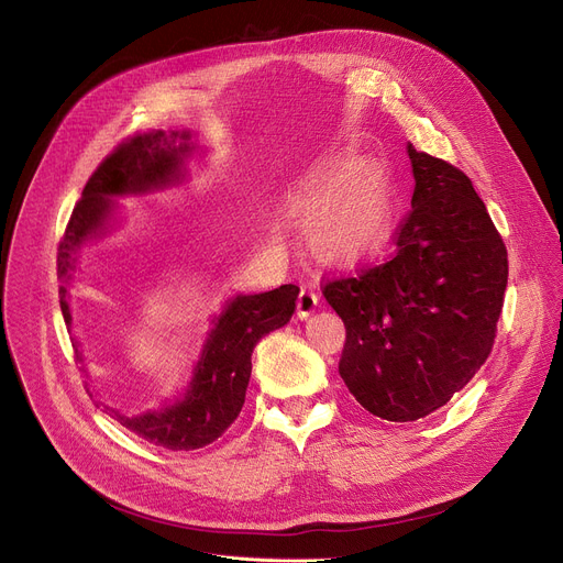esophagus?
<instances>
[{"label":"esophagus","mask_w":563,"mask_h":563,"mask_svg":"<svg viewBox=\"0 0 563 563\" xmlns=\"http://www.w3.org/2000/svg\"><path fill=\"white\" fill-rule=\"evenodd\" d=\"M317 303H319L317 291L310 289V287H303V289L299 291V299H297V314H299L301 319H306L310 312H314Z\"/></svg>","instance_id":"34e87169"}]
</instances>
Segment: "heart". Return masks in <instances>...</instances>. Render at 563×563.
Here are the masks:
<instances>
[{
    "label": "heart",
    "mask_w": 563,
    "mask_h": 563,
    "mask_svg": "<svg viewBox=\"0 0 563 563\" xmlns=\"http://www.w3.org/2000/svg\"><path fill=\"white\" fill-rule=\"evenodd\" d=\"M312 253L338 266L372 255L390 232L393 194L376 166L342 162L294 200Z\"/></svg>",
    "instance_id": "1"
}]
</instances>
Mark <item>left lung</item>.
I'll list each match as a JSON object with an SVG mask.
<instances>
[{
	"label": "left lung",
	"instance_id": "obj_1",
	"mask_svg": "<svg viewBox=\"0 0 563 563\" xmlns=\"http://www.w3.org/2000/svg\"><path fill=\"white\" fill-rule=\"evenodd\" d=\"M416 177L388 262L323 280L342 317L340 376L372 416L412 422L486 363L509 276L507 246L470 177L408 143Z\"/></svg>",
	"mask_w": 563,
	"mask_h": 563
}]
</instances>
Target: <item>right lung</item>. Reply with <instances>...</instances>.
Here are the masks:
<instances>
[{"instance_id": "1", "label": "right lung", "mask_w": 563, "mask_h": 563, "mask_svg": "<svg viewBox=\"0 0 563 563\" xmlns=\"http://www.w3.org/2000/svg\"><path fill=\"white\" fill-rule=\"evenodd\" d=\"M189 151V132H139L118 143L88 177L62 242H58V280L70 278L73 253L104 225L109 214L107 196L141 194L180 180L183 157ZM297 285H280L264 294L236 297L217 319L202 358L196 365L191 388L183 401L134 418L107 408L109 416L139 438L153 442L155 448L177 452L210 445L240 416L246 399L255 344L266 333L285 327L297 308ZM58 299H62L58 303H62L64 319L70 323L73 317L64 285L58 287Z\"/></svg>"}]
</instances>
